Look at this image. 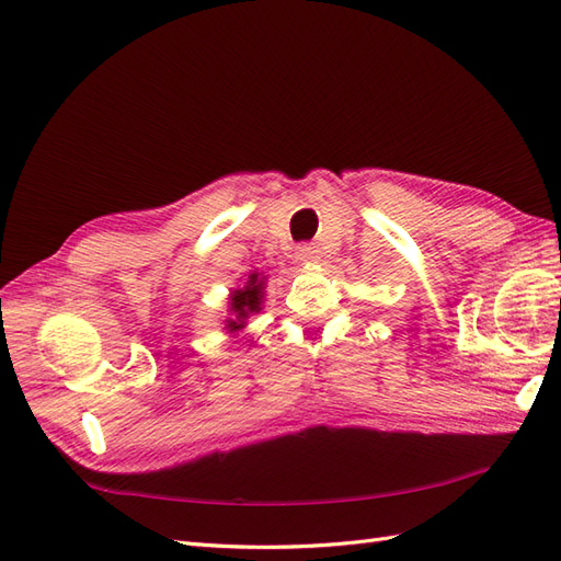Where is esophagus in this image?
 I'll list each match as a JSON object with an SVG mask.
<instances>
[{"mask_svg": "<svg viewBox=\"0 0 561 561\" xmlns=\"http://www.w3.org/2000/svg\"><path fill=\"white\" fill-rule=\"evenodd\" d=\"M318 248L313 245V243H301L299 248H297V257L301 260V262H316L318 260Z\"/></svg>", "mask_w": 561, "mask_h": 561, "instance_id": "esophagus-1", "label": "esophagus"}]
</instances>
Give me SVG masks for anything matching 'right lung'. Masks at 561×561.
<instances>
[{"mask_svg":"<svg viewBox=\"0 0 561 561\" xmlns=\"http://www.w3.org/2000/svg\"><path fill=\"white\" fill-rule=\"evenodd\" d=\"M260 299H262V280H260L257 274H252L243 290H236L233 297H231V311L236 313V318H239V320H229V328L231 330L243 328V320L250 313L260 311Z\"/></svg>","mask_w":561,"mask_h":561,"instance_id":"obj_1","label":"right lung"}]
</instances>
